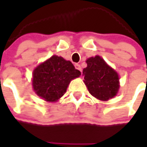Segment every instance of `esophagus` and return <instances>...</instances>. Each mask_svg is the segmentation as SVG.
Returning <instances> with one entry per match:
<instances>
[{
    "instance_id": "1",
    "label": "esophagus",
    "mask_w": 147,
    "mask_h": 147,
    "mask_svg": "<svg viewBox=\"0 0 147 147\" xmlns=\"http://www.w3.org/2000/svg\"><path fill=\"white\" fill-rule=\"evenodd\" d=\"M75 68H76L78 70H79L80 72H82V68H81V66H80L79 65L76 64V65H75Z\"/></svg>"
}]
</instances>
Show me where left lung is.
<instances>
[{"mask_svg":"<svg viewBox=\"0 0 147 147\" xmlns=\"http://www.w3.org/2000/svg\"><path fill=\"white\" fill-rule=\"evenodd\" d=\"M86 62L88 66L83 69L82 75L91 95L100 100L115 97L119 88L118 73L99 55L88 58Z\"/></svg>","mask_w":147,"mask_h":147,"instance_id":"1","label":"left lung"}]
</instances>
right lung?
Instances as JSON below:
<instances>
[{
	"instance_id": "add662e5",
	"label": "right lung",
	"mask_w": 147,
	"mask_h": 147,
	"mask_svg": "<svg viewBox=\"0 0 147 147\" xmlns=\"http://www.w3.org/2000/svg\"><path fill=\"white\" fill-rule=\"evenodd\" d=\"M80 75L69 60L53 55L33 70V90L43 100L55 102L65 93L71 80Z\"/></svg>"
}]
</instances>
